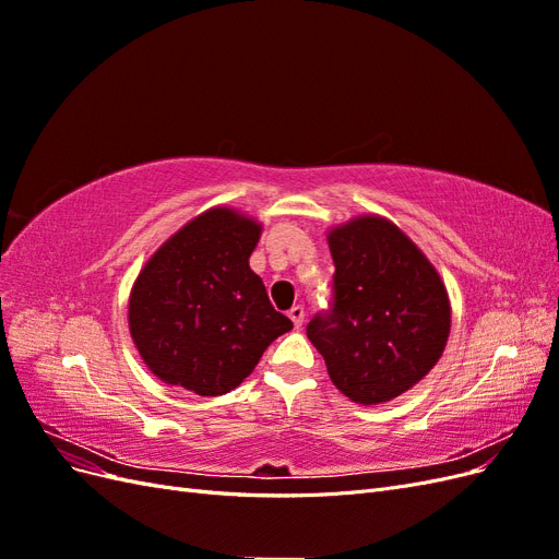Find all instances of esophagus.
I'll return each instance as SVG.
<instances>
[{
    "label": "esophagus",
    "mask_w": 559,
    "mask_h": 559,
    "mask_svg": "<svg viewBox=\"0 0 559 559\" xmlns=\"http://www.w3.org/2000/svg\"><path fill=\"white\" fill-rule=\"evenodd\" d=\"M289 319L294 321L296 329H300V326H302V319H306V308H302V306H294V308L289 310Z\"/></svg>",
    "instance_id": "1"
}]
</instances>
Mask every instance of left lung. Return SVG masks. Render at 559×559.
<instances>
[{"mask_svg":"<svg viewBox=\"0 0 559 559\" xmlns=\"http://www.w3.org/2000/svg\"><path fill=\"white\" fill-rule=\"evenodd\" d=\"M333 308L308 324L335 389L361 405L413 389L443 357L452 308L433 263L380 214L326 233Z\"/></svg>","mask_w":559,"mask_h":559,"instance_id":"left-lung-1","label":"left lung"}]
</instances>
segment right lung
Here are the masks:
<instances>
[{"label": "right lung", "mask_w": 559, "mask_h": 559, "mask_svg": "<svg viewBox=\"0 0 559 559\" xmlns=\"http://www.w3.org/2000/svg\"><path fill=\"white\" fill-rule=\"evenodd\" d=\"M263 224L212 207L170 235L144 263L128 300V326L158 380L198 396L238 386L267 345L294 324L270 306L249 267Z\"/></svg>", "instance_id": "add662e5"}]
</instances>
